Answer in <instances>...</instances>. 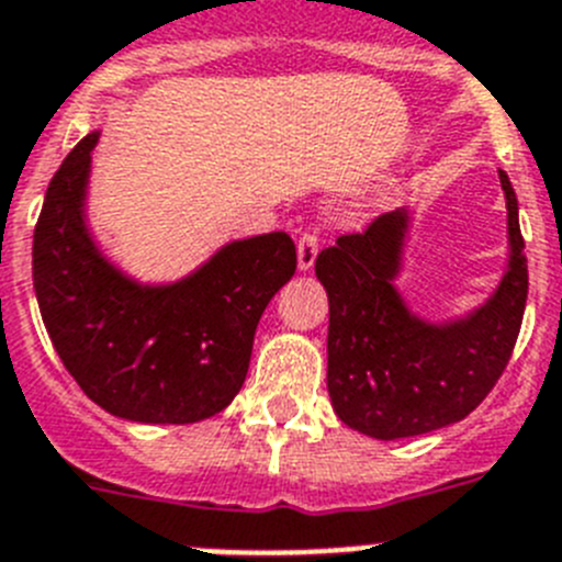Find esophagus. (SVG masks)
Listing matches in <instances>:
<instances>
[{"mask_svg":"<svg viewBox=\"0 0 562 562\" xmlns=\"http://www.w3.org/2000/svg\"><path fill=\"white\" fill-rule=\"evenodd\" d=\"M317 254H321V236H317V231H303L301 239H297V267L312 270Z\"/></svg>","mask_w":562,"mask_h":562,"instance_id":"obj_1","label":"esophagus"}]
</instances>
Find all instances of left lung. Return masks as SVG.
<instances>
[{
  "instance_id": "left-lung-1",
  "label": "left lung",
  "mask_w": 562,
  "mask_h": 562,
  "mask_svg": "<svg viewBox=\"0 0 562 562\" xmlns=\"http://www.w3.org/2000/svg\"><path fill=\"white\" fill-rule=\"evenodd\" d=\"M509 267L496 295L457 326H426L393 290L404 211L375 217L362 234H342L315 261L328 292V395L351 429L375 440L426 435L471 415L507 368L524 306L527 259L518 200L507 172Z\"/></svg>"
}]
</instances>
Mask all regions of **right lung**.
Masks as SVG:
<instances>
[{"label":"right lung","mask_w":562,"mask_h":562,"mask_svg":"<svg viewBox=\"0 0 562 562\" xmlns=\"http://www.w3.org/2000/svg\"><path fill=\"white\" fill-rule=\"evenodd\" d=\"M89 133L49 180L33 236V284L60 362L94 404L138 424H194L245 384L256 326L295 276V241H234L192 278L138 286L94 250L82 225Z\"/></svg>","instance_id":"obj_1"}]
</instances>
